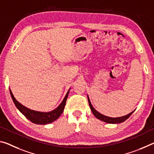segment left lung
Masks as SVG:
<instances>
[{
	"mask_svg": "<svg viewBox=\"0 0 154 154\" xmlns=\"http://www.w3.org/2000/svg\"><path fill=\"white\" fill-rule=\"evenodd\" d=\"M88 97V103H89V106H90V109H91V111L92 112V114H94V116L96 117L97 119H99V120H101L103 122H106V123H112V124H116V123H123V122L125 121V120H127L129 117H130L131 114L133 113L134 112L132 111L131 112H130V114H127L125 116H120V117H109V116H105L103 114H102L99 112L98 111H97L96 109H95L93 106H92V105L91 103V102H90V100L89 99V97L88 95H87Z\"/></svg>",
	"mask_w": 154,
	"mask_h": 154,
	"instance_id": "1",
	"label": "left lung"
}]
</instances>
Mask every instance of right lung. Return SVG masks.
I'll list each match as a JSON object with an SVG mask.
<instances>
[{
  "mask_svg": "<svg viewBox=\"0 0 154 154\" xmlns=\"http://www.w3.org/2000/svg\"><path fill=\"white\" fill-rule=\"evenodd\" d=\"M70 90V88L68 90L67 93L64 97L62 103H61L57 108L52 111L46 112L33 110V109L26 108V107L23 106V105H22L20 102L17 101L15 97H14L13 93H12L10 88H9V92H10L11 99L13 100L14 103L15 104L17 109H18L26 119H29V121L35 124H38V125H46V124L53 123V121L57 120V119L60 116L61 114H62L63 111H64L66 102Z\"/></svg>",
  "mask_w": 154,
  "mask_h": 154,
  "instance_id": "add662e5",
  "label": "right lung"
}]
</instances>
